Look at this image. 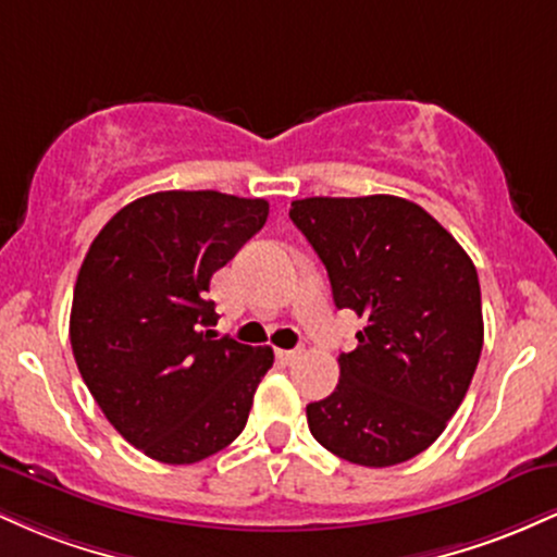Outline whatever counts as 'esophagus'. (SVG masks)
Here are the masks:
<instances>
[{
	"instance_id": "1",
	"label": "esophagus",
	"mask_w": 557,
	"mask_h": 557,
	"mask_svg": "<svg viewBox=\"0 0 557 557\" xmlns=\"http://www.w3.org/2000/svg\"><path fill=\"white\" fill-rule=\"evenodd\" d=\"M300 354H304V350H300V348H296V350H283V348H280L277 350V359L283 361V363H296L300 359Z\"/></svg>"
}]
</instances>
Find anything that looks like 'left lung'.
I'll list each match as a JSON object with an SVG mask.
<instances>
[{
	"label": "left lung",
	"instance_id": "left-lung-1",
	"mask_svg": "<svg viewBox=\"0 0 557 557\" xmlns=\"http://www.w3.org/2000/svg\"><path fill=\"white\" fill-rule=\"evenodd\" d=\"M290 220L327 267L337 309L363 319L341 382L306 406L337 458L385 469L426 450L458 411L484 343L474 261L419 203L398 196L290 203Z\"/></svg>",
	"mask_w": 557,
	"mask_h": 557
}]
</instances>
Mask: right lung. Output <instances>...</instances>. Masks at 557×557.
<instances>
[{"mask_svg": "<svg viewBox=\"0 0 557 557\" xmlns=\"http://www.w3.org/2000/svg\"><path fill=\"white\" fill-rule=\"evenodd\" d=\"M267 214L264 198L162 190L120 209L83 259L75 363L114 430L154 461L198 463L246 426L274 354L216 341L207 293Z\"/></svg>", "mask_w": 557, "mask_h": 557, "instance_id": "1", "label": "right lung"}]
</instances>
